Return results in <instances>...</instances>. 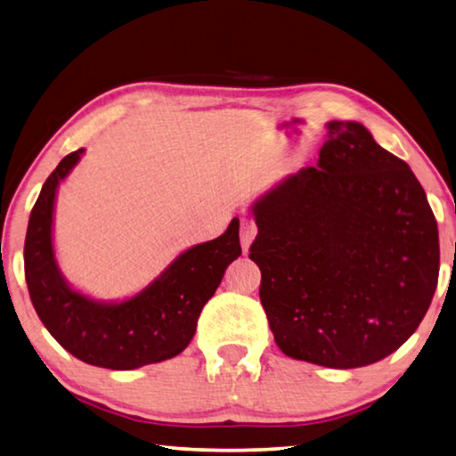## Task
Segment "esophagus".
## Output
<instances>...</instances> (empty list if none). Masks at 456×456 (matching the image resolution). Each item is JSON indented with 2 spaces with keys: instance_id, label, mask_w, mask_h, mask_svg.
Segmentation results:
<instances>
[{
  "instance_id": "obj_1",
  "label": "esophagus",
  "mask_w": 456,
  "mask_h": 456,
  "mask_svg": "<svg viewBox=\"0 0 456 456\" xmlns=\"http://www.w3.org/2000/svg\"><path fill=\"white\" fill-rule=\"evenodd\" d=\"M258 234V228L256 224L248 218H242L240 222V244H242V252L246 254L250 250V244L254 242V238Z\"/></svg>"
}]
</instances>
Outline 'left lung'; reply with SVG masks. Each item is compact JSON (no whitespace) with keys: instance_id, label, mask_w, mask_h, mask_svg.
<instances>
[{"instance_id":"1","label":"left lung","mask_w":456,"mask_h":456,"mask_svg":"<svg viewBox=\"0 0 456 456\" xmlns=\"http://www.w3.org/2000/svg\"><path fill=\"white\" fill-rule=\"evenodd\" d=\"M260 302L286 356L374 364L419 329L438 282V228L409 164L361 122H326L316 166L250 206Z\"/></svg>"}]
</instances>
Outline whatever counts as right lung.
<instances>
[{
	"mask_svg": "<svg viewBox=\"0 0 456 456\" xmlns=\"http://www.w3.org/2000/svg\"><path fill=\"white\" fill-rule=\"evenodd\" d=\"M71 151L45 180L31 210L23 262L31 305L47 332L87 364L111 370L178 356L196 332L200 313L224 273L240 256V222L210 242L180 252L146 289L122 300H98L71 286L55 258L53 212L60 183L84 156Z\"/></svg>",
	"mask_w": 456,
	"mask_h": 456,
	"instance_id": "right-lung-1",
	"label": "right lung"
}]
</instances>
